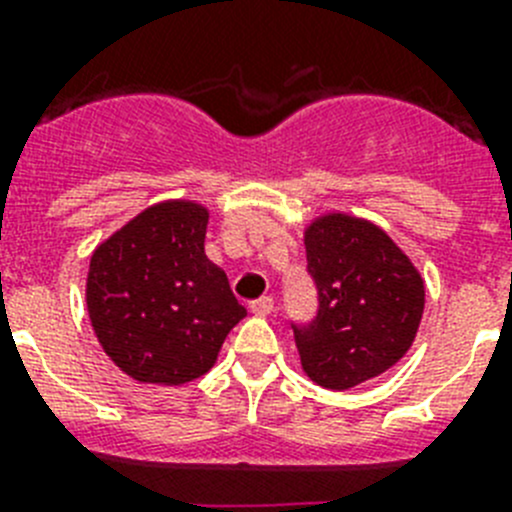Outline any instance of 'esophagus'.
<instances>
[{"mask_svg":"<svg viewBox=\"0 0 512 512\" xmlns=\"http://www.w3.org/2000/svg\"><path fill=\"white\" fill-rule=\"evenodd\" d=\"M274 310V300H271V297H259V300H253L251 302V312L253 315H261V318H264V315H269V312Z\"/></svg>","mask_w":512,"mask_h":512,"instance_id":"34e87169","label":"esophagus"}]
</instances>
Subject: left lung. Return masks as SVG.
I'll return each mask as SVG.
<instances>
[{
	"mask_svg": "<svg viewBox=\"0 0 512 512\" xmlns=\"http://www.w3.org/2000/svg\"><path fill=\"white\" fill-rule=\"evenodd\" d=\"M318 310L295 330L302 369L328 390L379 377L408 354L423 318V279L377 225L318 217L305 233Z\"/></svg>",
	"mask_w": 512,
	"mask_h": 512,
	"instance_id": "left-lung-1",
	"label": "left lung"
}]
</instances>
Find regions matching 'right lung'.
Here are the masks:
<instances>
[{
	"instance_id": "obj_1",
	"label": "right lung",
	"mask_w": 512,
	"mask_h": 512,
	"mask_svg": "<svg viewBox=\"0 0 512 512\" xmlns=\"http://www.w3.org/2000/svg\"><path fill=\"white\" fill-rule=\"evenodd\" d=\"M207 210L161 202L92 253V328L122 372L138 382L184 384L210 372L246 307L205 256Z\"/></svg>"
}]
</instances>
